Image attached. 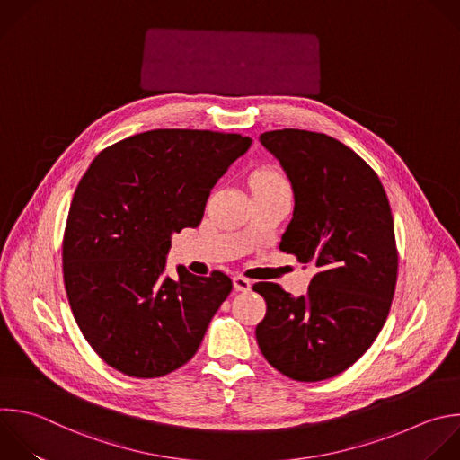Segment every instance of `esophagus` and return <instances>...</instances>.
<instances>
[{"mask_svg":"<svg viewBox=\"0 0 460 460\" xmlns=\"http://www.w3.org/2000/svg\"><path fill=\"white\" fill-rule=\"evenodd\" d=\"M233 285H234V288L240 290V292L251 290V281H249L247 278H243V276H234V278H233Z\"/></svg>","mask_w":460,"mask_h":460,"instance_id":"obj_1","label":"esophagus"}]
</instances>
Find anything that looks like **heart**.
I'll return each mask as SVG.
<instances>
[{
  "mask_svg": "<svg viewBox=\"0 0 460 460\" xmlns=\"http://www.w3.org/2000/svg\"><path fill=\"white\" fill-rule=\"evenodd\" d=\"M252 188L254 190H260V188H283V190H288V182L287 179L274 168H263L260 172L254 173L252 177Z\"/></svg>",
  "mask_w": 460,
  "mask_h": 460,
  "instance_id": "heart-1",
  "label": "heart"
}]
</instances>
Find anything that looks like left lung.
<instances>
[{"mask_svg":"<svg viewBox=\"0 0 460 460\" xmlns=\"http://www.w3.org/2000/svg\"><path fill=\"white\" fill-rule=\"evenodd\" d=\"M294 193L279 249L316 269L305 296L260 281L267 313L256 327L263 358L314 383L352 367L381 332L397 281L394 218L376 172L343 142L307 129L260 135Z\"/></svg>","mask_w":460,"mask_h":460,"instance_id":"obj_1","label":"left lung"}]
</instances>
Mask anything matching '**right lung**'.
Wrapping results in <instances>:
<instances>
[{"label":"right lung","instance_id":"add662e5","mask_svg":"<svg viewBox=\"0 0 460 460\" xmlns=\"http://www.w3.org/2000/svg\"><path fill=\"white\" fill-rule=\"evenodd\" d=\"M209 129H151L93 159L68 211L63 276L74 318L99 358L131 377L186 365L233 288L166 256L173 233L202 222L213 186L251 146Z\"/></svg>","mask_w":460,"mask_h":460}]
</instances>
